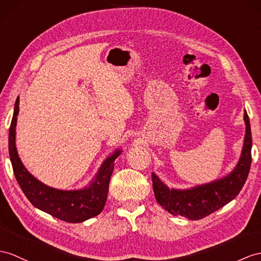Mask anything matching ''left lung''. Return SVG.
<instances>
[{"label":"left lung","instance_id":"obj_1","mask_svg":"<svg viewBox=\"0 0 261 261\" xmlns=\"http://www.w3.org/2000/svg\"><path fill=\"white\" fill-rule=\"evenodd\" d=\"M246 125L243 149L238 163L229 174L201 185L189 188H169L155 173L151 174L156 200L174 216L198 220L227 205L240 193L251 165V129L248 114L244 112Z\"/></svg>","mask_w":261,"mask_h":261}]
</instances>
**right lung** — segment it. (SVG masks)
I'll use <instances>...</instances> for the list:
<instances>
[{"label":"right lung","instance_id":"obj_1","mask_svg":"<svg viewBox=\"0 0 261 261\" xmlns=\"http://www.w3.org/2000/svg\"><path fill=\"white\" fill-rule=\"evenodd\" d=\"M20 97L16 98L14 113L9 132V154L15 178L22 192L34 207L53 217L72 224L83 222L95 217L103 211L109 194L114 162L122 154L117 148L100 164L97 173L81 189L63 190L45 185L32 175L23 165L15 145L17 115L20 111Z\"/></svg>","mask_w":261,"mask_h":261}]
</instances>
